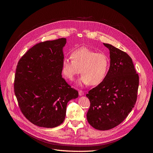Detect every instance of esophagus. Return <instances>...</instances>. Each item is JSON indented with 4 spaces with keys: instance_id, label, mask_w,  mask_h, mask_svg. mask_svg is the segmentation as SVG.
<instances>
[{
    "instance_id": "esophagus-1",
    "label": "esophagus",
    "mask_w": 153,
    "mask_h": 153,
    "mask_svg": "<svg viewBox=\"0 0 153 153\" xmlns=\"http://www.w3.org/2000/svg\"><path fill=\"white\" fill-rule=\"evenodd\" d=\"M78 93H79V95L81 96H83L84 94V92L83 91H81V90H79L78 91Z\"/></svg>"
}]
</instances>
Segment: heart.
<instances>
[{
    "mask_svg": "<svg viewBox=\"0 0 153 153\" xmlns=\"http://www.w3.org/2000/svg\"><path fill=\"white\" fill-rule=\"evenodd\" d=\"M71 57L64 58L62 64V74L69 80H73L81 72L83 75L80 84L96 85L102 82L107 75L110 60L104 53L82 47L73 50Z\"/></svg>",
    "mask_w": 153,
    "mask_h": 153,
    "instance_id": "1",
    "label": "heart"
}]
</instances>
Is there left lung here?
<instances>
[{
    "label": "left lung",
    "mask_w": 153,
    "mask_h": 153,
    "mask_svg": "<svg viewBox=\"0 0 153 153\" xmlns=\"http://www.w3.org/2000/svg\"><path fill=\"white\" fill-rule=\"evenodd\" d=\"M110 51V65L103 81L86 96L91 105L88 123L98 130H108L121 124L135 105L139 76L131 58L123 51L103 43Z\"/></svg>",
    "instance_id": "obj_1"
}]
</instances>
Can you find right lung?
<instances>
[{"mask_svg": "<svg viewBox=\"0 0 153 153\" xmlns=\"http://www.w3.org/2000/svg\"><path fill=\"white\" fill-rule=\"evenodd\" d=\"M66 38L36 44L20 59L14 89L19 107L30 122L39 127L59 126L68 101L78 96L62 77Z\"/></svg>", "mask_w": 153, "mask_h": 153, "instance_id": "right-lung-1", "label": "right lung"}]
</instances>
